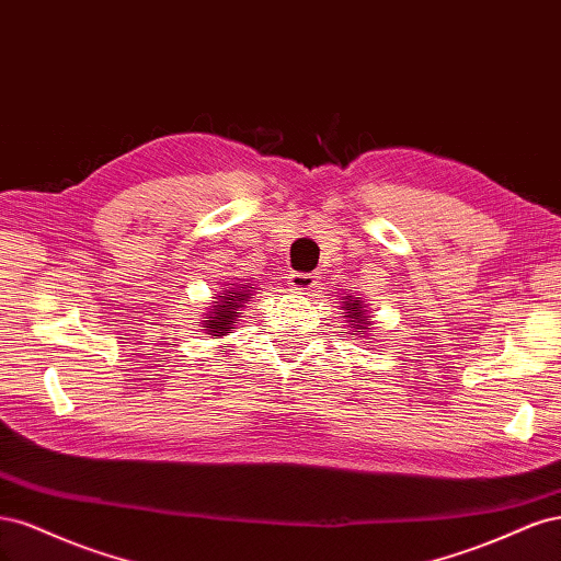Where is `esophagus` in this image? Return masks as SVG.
Listing matches in <instances>:
<instances>
[{"instance_id": "obj_1", "label": "esophagus", "mask_w": 561, "mask_h": 561, "mask_svg": "<svg viewBox=\"0 0 561 561\" xmlns=\"http://www.w3.org/2000/svg\"><path fill=\"white\" fill-rule=\"evenodd\" d=\"M290 285H293V290H297L301 295H309V293L318 290L320 283H318L316 274H293Z\"/></svg>"}]
</instances>
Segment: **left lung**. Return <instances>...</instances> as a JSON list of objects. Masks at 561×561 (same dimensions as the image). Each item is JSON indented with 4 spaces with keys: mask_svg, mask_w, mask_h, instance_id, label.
Instances as JSON below:
<instances>
[{
    "mask_svg": "<svg viewBox=\"0 0 561 561\" xmlns=\"http://www.w3.org/2000/svg\"><path fill=\"white\" fill-rule=\"evenodd\" d=\"M348 299V297H346ZM344 311H346V318H348V322L353 325V332H360V334H365V332H369L371 328V320H369V316L365 313V307H363V301H360V297H355V299H348V301H344V307H342Z\"/></svg>",
    "mask_w": 561,
    "mask_h": 561,
    "instance_id": "obj_1",
    "label": "left lung"
}]
</instances>
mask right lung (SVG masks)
I'll return each instance as SVG.
<instances>
[{
  "label": "right lung",
  "instance_id": "1",
  "mask_svg": "<svg viewBox=\"0 0 561 561\" xmlns=\"http://www.w3.org/2000/svg\"><path fill=\"white\" fill-rule=\"evenodd\" d=\"M250 283H229V287H225V290L217 295L213 309L206 313L208 320H203V328H208V334H213V339L229 334L233 320L239 318V309H243V304L250 301Z\"/></svg>",
  "mask_w": 561,
  "mask_h": 561
}]
</instances>
